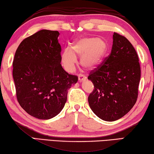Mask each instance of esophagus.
<instances>
[{"mask_svg": "<svg viewBox=\"0 0 154 154\" xmlns=\"http://www.w3.org/2000/svg\"><path fill=\"white\" fill-rule=\"evenodd\" d=\"M85 80H86V77L83 76V75H80V76L79 77V82H83V81H85Z\"/></svg>", "mask_w": 154, "mask_h": 154, "instance_id": "1", "label": "esophagus"}]
</instances>
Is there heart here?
<instances>
[{
    "instance_id": "heart-1",
    "label": "heart",
    "mask_w": 154,
    "mask_h": 154,
    "mask_svg": "<svg viewBox=\"0 0 154 154\" xmlns=\"http://www.w3.org/2000/svg\"><path fill=\"white\" fill-rule=\"evenodd\" d=\"M107 45L97 38H81L74 42L69 48H66L61 54L64 67L72 71L76 63V57L80 58V65L87 70H93L98 67L105 57Z\"/></svg>"
}]
</instances>
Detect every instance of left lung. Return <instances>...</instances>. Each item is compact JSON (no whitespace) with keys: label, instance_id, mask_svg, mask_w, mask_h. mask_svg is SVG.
I'll return each instance as SVG.
<instances>
[{"label":"left lung","instance_id":"8db88e82","mask_svg":"<svg viewBox=\"0 0 154 154\" xmlns=\"http://www.w3.org/2000/svg\"><path fill=\"white\" fill-rule=\"evenodd\" d=\"M138 61L131 42L113 33L110 55L88 76L94 86L88 97L89 107L100 119L115 121L134 107L140 80Z\"/></svg>","mask_w":154,"mask_h":154}]
</instances>
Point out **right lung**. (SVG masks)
<instances>
[{
  "mask_svg": "<svg viewBox=\"0 0 154 154\" xmlns=\"http://www.w3.org/2000/svg\"><path fill=\"white\" fill-rule=\"evenodd\" d=\"M58 31L42 29L23 40L13 61L16 97L33 117L48 120L65 105L67 91L78 81L61 65Z\"/></svg>",
  "mask_w": 154,
  "mask_h": 154,
  "instance_id": "obj_1",
  "label": "right lung"
}]
</instances>
